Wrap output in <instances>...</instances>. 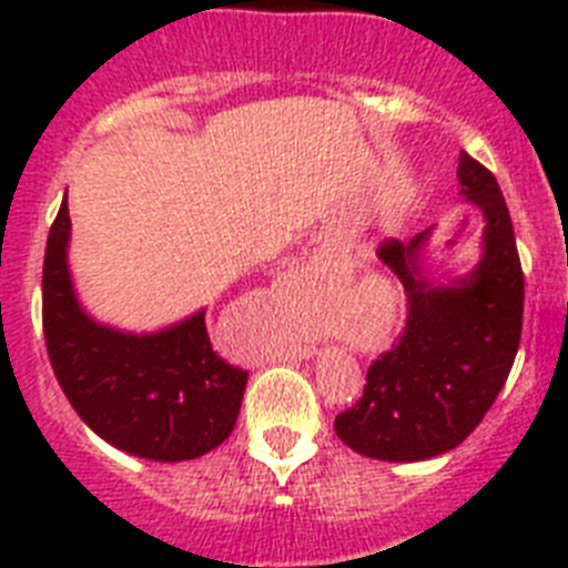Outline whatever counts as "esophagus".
<instances>
[{"label": "esophagus", "mask_w": 568, "mask_h": 568, "mask_svg": "<svg viewBox=\"0 0 568 568\" xmlns=\"http://www.w3.org/2000/svg\"><path fill=\"white\" fill-rule=\"evenodd\" d=\"M315 353V346H298V358H310Z\"/></svg>", "instance_id": "obj_1"}]
</instances>
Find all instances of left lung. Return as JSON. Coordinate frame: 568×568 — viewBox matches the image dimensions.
Masks as SVG:
<instances>
[{
    "label": "left lung",
    "instance_id": "1",
    "mask_svg": "<svg viewBox=\"0 0 568 568\" xmlns=\"http://www.w3.org/2000/svg\"><path fill=\"white\" fill-rule=\"evenodd\" d=\"M460 195L484 213V253L469 275L438 284L420 250L429 233L381 244L378 258L406 290V327L373 361L358 404L335 418V435L358 455L426 460L464 444L504 389L524 327V270L495 175L469 153L458 159Z\"/></svg>",
    "mask_w": 568,
    "mask_h": 568
}]
</instances>
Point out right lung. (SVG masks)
I'll return each instance as SVG.
<instances>
[{
  "label": "right lung",
  "instance_id": "obj_1",
  "mask_svg": "<svg viewBox=\"0 0 568 568\" xmlns=\"http://www.w3.org/2000/svg\"><path fill=\"white\" fill-rule=\"evenodd\" d=\"M68 202L50 227L42 327L50 364L79 418L135 458L193 460L230 438L247 373L210 344L204 310L159 333H122L90 318L68 267Z\"/></svg>",
  "mask_w": 568,
  "mask_h": 568
}]
</instances>
